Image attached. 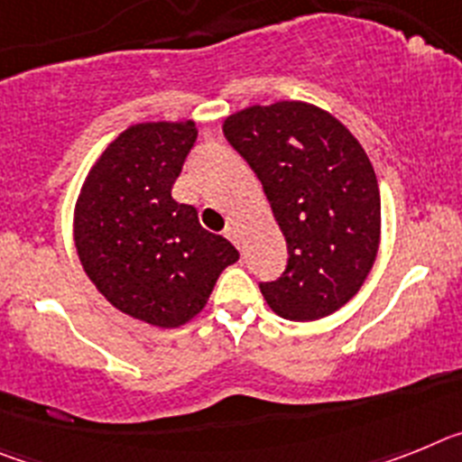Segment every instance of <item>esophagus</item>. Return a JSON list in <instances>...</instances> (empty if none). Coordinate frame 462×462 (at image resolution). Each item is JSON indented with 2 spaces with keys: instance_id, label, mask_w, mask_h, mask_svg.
Listing matches in <instances>:
<instances>
[{
  "instance_id": "esophagus-1",
  "label": "esophagus",
  "mask_w": 462,
  "mask_h": 462,
  "mask_svg": "<svg viewBox=\"0 0 462 462\" xmlns=\"http://www.w3.org/2000/svg\"><path fill=\"white\" fill-rule=\"evenodd\" d=\"M224 236H226V238L231 240V243H234V245H240V238H238V228H236L234 224H231V226H226V231H224Z\"/></svg>"
}]
</instances>
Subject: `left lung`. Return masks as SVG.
Here are the masks:
<instances>
[{
  "label": "left lung",
  "mask_w": 462,
  "mask_h": 462,
  "mask_svg": "<svg viewBox=\"0 0 462 462\" xmlns=\"http://www.w3.org/2000/svg\"><path fill=\"white\" fill-rule=\"evenodd\" d=\"M224 136L263 185L287 238V268L261 282L282 319L314 321L354 298L379 247L382 199L361 143L317 106L277 101L224 122Z\"/></svg>",
  "instance_id": "8db88e82"
}]
</instances>
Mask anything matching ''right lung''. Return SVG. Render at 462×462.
I'll return each mask as SVG.
<instances>
[{
  "mask_svg": "<svg viewBox=\"0 0 462 462\" xmlns=\"http://www.w3.org/2000/svg\"><path fill=\"white\" fill-rule=\"evenodd\" d=\"M196 143L194 122L134 125L92 166L76 203L80 263L108 303L175 328L206 308L238 250L171 196Z\"/></svg>",
  "mask_w": 462,
  "mask_h": 462,
  "instance_id": "add662e5",
  "label": "right lung"
}]
</instances>
